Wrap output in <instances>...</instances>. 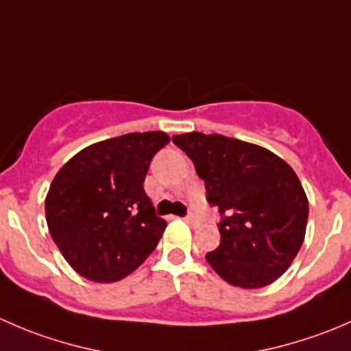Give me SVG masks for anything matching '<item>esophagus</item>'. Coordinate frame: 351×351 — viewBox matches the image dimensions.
<instances>
[{"label":"esophagus","mask_w":351,"mask_h":351,"mask_svg":"<svg viewBox=\"0 0 351 351\" xmlns=\"http://www.w3.org/2000/svg\"><path fill=\"white\" fill-rule=\"evenodd\" d=\"M185 221L189 222L190 226H195V228H197L198 224H200V221H198V219L195 217V215H192V214H190V215H186V217H185Z\"/></svg>","instance_id":"obj_1"}]
</instances>
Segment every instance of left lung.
Returning a JSON list of instances; mask_svg holds the SVG:
<instances>
[{"mask_svg": "<svg viewBox=\"0 0 351 351\" xmlns=\"http://www.w3.org/2000/svg\"><path fill=\"white\" fill-rule=\"evenodd\" d=\"M219 208L221 244L205 254L215 274L261 289L285 274L304 243L309 202L295 171L256 144L202 132L173 136Z\"/></svg>", "mask_w": 351, "mask_h": 351, "instance_id": "1", "label": "left lung"}]
</instances>
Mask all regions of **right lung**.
I'll return each instance as SVG.
<instances>
[{
  "instance_id": "obj_1",
  "label": "right lung",
  "mask_w": 351,
  "mask_h": 351,
  "mask_svg": "<svg viewBox=\"0 0 351 351\" xmlns=\"http://www.w3.org/2000/svg\"><path fill=\"white\" fill-rule=\"evenodd\" d=\"M168 134L132 132L74 154L45 197L49 232L67 263L93 282L132 274L158 246L166 221L144 192L151 159Z\"/></svg>"
}]
</instances>
